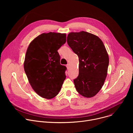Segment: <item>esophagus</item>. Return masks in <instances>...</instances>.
Returning a JSON list of instances; mask_svg holds the SVG:
<instances>
[{"label":"esophagus","mask_w":133,"mask_h":133,"mask_svg":"<svg viewBox=\"0 0 133 133\" xmlns=\"http://www.w3.org/2000/svg\"><path fill=\"white\" fill-rule=\"evenodd\" d=\"M66 67H67V69H69L70 68V65H69V64H67V65H66Z\"/></svg>","instance_id":"esophagus-1"}]
</instances>
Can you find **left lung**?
<instances>
[{
    "label": "left lung",
    "instance_id": "1",
    "mask_svg": "<svg viewBox=\"0 0 133 133\" xmlns=\"http://www.w3.org/2000/svg\"><path fill=\"white\" fill-rule=\"evenodd\" d=\"M67 44L79 58V75L74 80L77 91L84 97L94 96L107 76L109 57L102 40L86 31L70 32Z\"/></svg>",
    "mask_w": 133,
    "mask_h": 133
}]
</instances>
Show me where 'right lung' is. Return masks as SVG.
Segmentation results:
<instances>
[{
	"instance_id": "add662e5",
	"label": "right lung",
	"mask_w": 133,
	"mask_h": 133,
	"mask_svg": "<svg viewBox=\"0 0 133 133\" xmlns=\"http://www.w3.org/2000/svg\"><path fill=\"white\" fill-rule=\"evenodd\" d=\"M66 42V34L43 33L30 43L24 70L34 91L51 99L57 95L66 78V66L61 65L58 50Z\"/></svg>"
}]
</instances>
